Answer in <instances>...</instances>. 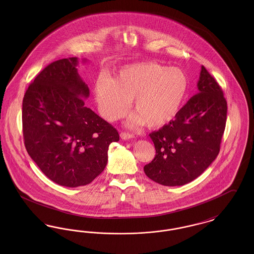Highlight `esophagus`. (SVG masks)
<instances>
[{
  "label": "esophagus",
  "mask_w": 254,
  "mask_h": 254,
  "mask_svg": "<svg viewBox=\"0 0 254 254\" xmlns=\"http://www.w3.org/2000/svg\"><path fill=\"white\" fill-rule=\"evenodd\" d=\"M120 136L123 140H128L130 138H133V134H130V133L121 132Z\"/></svg>",
  "instance_id": "1"
}]
</instances>
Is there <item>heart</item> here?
Segmentation results:
<instances>
[{
	"mask_svg": "<svg viewBox=\"0 0 254 254\" xmlns=\"http://www.w3.org/2000/svg\"><path fill=\"white\" fill-rule=\"evenodd\" d=\"M189 89L186 73L148 61L123 67L114 80L102 75L95 83V99L102 116L113 122L127 115L130 101L137 113L130 126L145 123L160 127L179 112Z\"/></svg>",
	"mask_w": 254,
	"mask_h": 254,
	"instance_id": "obj_1",
	"label": "heart"
}]
</instances>
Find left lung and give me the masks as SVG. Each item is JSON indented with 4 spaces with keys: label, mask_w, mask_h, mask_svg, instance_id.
I'll list each match as a JSON object with an SVG mask.
<instances>
[{
    "label": "left lung",
    "mask_w": 254,
    "mask_h": 254,
    "mask_svg": "<svg viewBox=\"0 0 254 254\" xmlns=\"http://www.w3.org/2000/svg\"><path fill=\"white\" fill-rule=\"evenodd\" d=\"M197 86L199 92L179 110L175 119L149 134L156 154L144 171L160 185L175 187L193 181L220 151L227 122V101L204 65Z\"/></svg>",
    "instance_id": "obj_1"
}]
</instances>
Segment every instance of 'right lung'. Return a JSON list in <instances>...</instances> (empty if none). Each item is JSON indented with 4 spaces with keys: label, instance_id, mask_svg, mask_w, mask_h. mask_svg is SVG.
<instances>
[{
    "label": "right lung",
    "instance_id": "right-lung-1",
    "mask_svg": "<svg viewBox=\"0 0 254 254\" xmlns=\"http://www.w3.org/2000/svg\"><path fill=\"white\" fill-rule=\"evenodd\" d=\"M76 57L49 64L23 100L24 145L37 166L56 184L76 188L105 169L108 150L119 141L115 127L85 106L88 86Z\"/></svg>",
    "mask_w": 254,
    "mask_h": 254
}]
</instances>
